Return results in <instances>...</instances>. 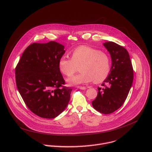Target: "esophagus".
Listing matches in <instances>:
<instances>
[{
    "instance_id": "1",
    "label": "esophagus",
    "mask_w": 152,
    "mask_h": 152,
    "mask_svg": "<svg viewBox=\"0 0 152 152\" xmlns=\"http://www.w3.org/2000/svg\"><path fill=\"white\" fill-rule=\"evenodd\" d=\"M77 88H79L80 90H84L86 89V87H85V86H77Z\"/></svg>"
}]
</instances>
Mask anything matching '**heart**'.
<instances>
[{"label": "heart", "mask_w": 152, "mask_h": 152, "mask_svg": "<svg viewBox=\"0 0 152 152\" xmlns=\"http://www.w3.org/2000/svg\"><path fill=\"white\" fill-rule=\"evenodd\" d=\"M71 59L66 56H61L58 66L61 73L66 76H72L80 67V73L68 79L70 85L85 84L94 80L100 83L109 76L111 63L110 56L106 53L88 46H79L70 53Z\"/></svg>", "instance_id": "b5f03b06"}]
</instances>
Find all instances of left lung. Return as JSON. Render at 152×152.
I'll list each match as a JSON object with an SVG mask.
<instances>
[{"label":"left lung","instance_id":"obj_1","mask_svg":"<svg viewBox=\"0 0 152 152\" xmlns=\"http://www.w3.org/2000/svg\"><path fill=\"white\" fill-rule=\"evenodd\" d=\"M103 46L111 55L112 66L109 76L102 85L104 87L97 88V96L92 104L97 111L109 114L119 109L125 102L132 85L134 71L125 48L112 41L105 42Z\"/></svg>","mask_w":152,"mask_h":152}]
</instances>
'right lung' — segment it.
Listing matches in <instances>:
<instances>
[{"instance_id":"obj_1","label":"right lung","mask_w":152,"mask_h":152,"mask_svg":"<svg viewBox=\"0 0 152 152\" xmlns=\"http://www.w3.org/2000/svg\"><path fill=\"white\" fill-rule=\"evenodd\" d=\"M65 52L64 46L55 41L34 42L16 66L17 89L29 109L40 117H56L70 101L72 89L62 86L65 80L58 66Z\"/></svg>"}]
</instances>
